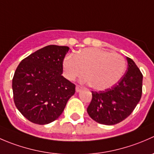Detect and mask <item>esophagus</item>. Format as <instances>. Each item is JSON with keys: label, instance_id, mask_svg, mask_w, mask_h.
<instances>
[{"label": "esophagus", "instance_id": "obj_1", "mask_svg": "<svg viewBox=\"0 0 154 154\" xmlns=\"http://www.w3.org/2000/svg\"><path fill=\"white\" fill-rule=\"evenodd\" d=\"M81 89H82L81 86H79V85H77V86H76V91H77V92L80 91Z\"/></svg>", "mask_w": 154, "mask_h": 154}]
</instances>
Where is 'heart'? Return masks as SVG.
Returning a JSON list of instances; mask_svg holds the SVG:
<instances>
[{
  "instance_id": "1",
  "label": "heart",
  "mask_w": 154,
  "mask_h": 154,
  "mask_svg": "<svg viewBox=\"0 0 154 154\" xmlns=\"http://www.w3.org/2000/svg\"><path fill=\"white\" fill-rule=\"evenodd\" d=\"M126 66L121 54L94 48L70 54L63 60L64 74L68 80H74L86 73L90 86L98 91L115 86L125 74Z\"/></svg>"
}]
</instances>
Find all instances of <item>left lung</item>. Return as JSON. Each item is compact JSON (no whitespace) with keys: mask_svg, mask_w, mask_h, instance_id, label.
<instances>
[{"mask_svg":"<svg viewBox=\"0 0 154 154\" xmlns=\"http://www.w3.org/2000/svg\"><path fill=\"white\" fill-rule=\"evenodd\" d=\"M128 68L121 80L110 88L93 91L87 108L97 123L113 125L127 119L136 108L142 94L143 75L132 59L127 57Z\"/></svg>","mask_w":154,"mask_h":154,"instance_id":"left-lung-1","label":"left lung"}]
</instances>
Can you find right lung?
Segmentation results:
<instances>
[{
    "instance_id": "1",
    "label": "right lung",
    "mask_w": 154,
    "mask_h": 154,
    "mask_svg": "<svg viewBox=\"0 0 154 154\" xmlns=\"http://www.w3.org/2000/svg\"><path fill=\"white\" fill-rule=\"evenodd\" d=\"M67 46L48 45L21 60L12 78L15 106L29 122L47 125L60 117L75 85L65 78Z\"/></svg>"
}]
</instances>
